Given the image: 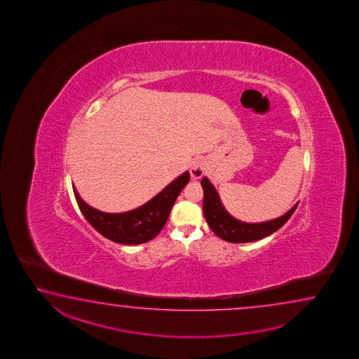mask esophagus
I'll return each instance as SVG.
<instances>
[{
    "label": "esophagus",
    "instance_id": "34e87169",
    "mask_svg": "<svg viewBox=\"0 0 359 359\" xmlns=\"http://www.w3.org/2000/svg\"><path fill=\"white\" fill-rule=\"evenodd\" d=\"M205 170H206L205 162L202 159H196L189 167V173L195 180H200L201 177L203 176Z\"/></svg>",
    "mask_w": 359,
    "mask_h": 359
}]
</instances>
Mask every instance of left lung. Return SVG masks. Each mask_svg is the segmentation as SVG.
<instances>
[{
  "label": "left lung",
  "instance_id": "obj_1",
  "mask_svg": "<svg viewBox=\"0 0 359 359\" xmlns=\"http://www.w3.org/2000/svg\"><path fill=\"white\" fill-rule=\"evenodd\" d=\"M201 186L203 189V215L207 224L217 236L229 243H252L271 235L284 226L298 206L297 203L292 210L278 219L260 224H248L232 217L226 211L225 207L221 203L217 191L207 177L202 178Z\"/></svg>",
  "mask_w": 359,
  "mask_h": 359
}]
</instances>
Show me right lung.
Listing matches in <instances>:
<instances>
[{"mask_svg":"<svg viewBox=\"0 0 359 359\" xmlns=\"http://www.w3.org/2000/svg\"><path fill=\"white\" fill-rule=\"evenodd\" d=\"M189 181V173L184 172L143 206L122 213H107L93 208L81 200L74 186L73 189L80 211L99 233L114 243L138 245L158 235L168 219L175 201Z\"/></svg>","mask_w":359,"mask_h":359,"instance_id":"add662e5","label":"right lung"}]
</instances>
